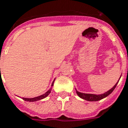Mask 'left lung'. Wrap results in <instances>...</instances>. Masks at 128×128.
Masks as SVG:
<instances>
[{
	"mask_svg": "<svg viewBox=\"0 0 128 128\" xmlns=\"http://www.w3.org/2000/svg\"><path fill=\"white\" fill-rule=\"evenodd\" d=\"M120 76V78H121ZM120 78H119V80L117 81L116 84L114 85L113 87H112L110 90H109L107 92H106L104 93L100 94H86V93H82V92H79L76 90V94L80 97L81 98L83 99V100H88V101H91V102H94V101H98V100H100L103 99V98H106V96H108V95H110V94L112 93V91L114 90V88H116L117 83L120 81Z\"/></svg>",
	"mask_w": 128,
	"mask_h": 128,
	"instance_id": "1",
	"label": "left lung"
}]
</instances>
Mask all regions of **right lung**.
I'll list each match as a JSON object with an SVG mask.
<instances>
[{
    "instance_id": "obj_1",
    "label": "right lung",
    "mask_w": 128,
    "mask_h": 128,
    "mask_svg": "<svg viewBox=\"0 0 128 128\" xmlns=\"http://www.w3.org/2000/svg\"><path fill=\"white\" fill-rule=\"evenodd\" d=\"M56 79V78H55ZM55 79L53 81V83L52 84V87L50 88L49 90L47 91L46 93H45L44 94H42V95L39 96H37V97H34V98H22L24 100H25V101H28V102H36V101H38V100H42L43 98H45L47 97V96L49 95L50 93H51V91H52V86H54V83Z\"/></svg>"
}]
</instances>
